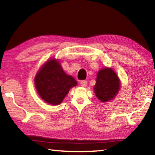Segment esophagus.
Returning <instances> with one entry per match:
<instances>
[{
    "mask_svg": "<svg viewBox=\"0 0 155 155\" xmlns=\"http://www.w3.org/2000/svg\"><path fill=\"white\" fill-rule=\"evenodd\" d=\"M80 84L82 87H86L87 85V81H81L80 82Z\"/></svg>",
    "mask_w": 155,
    "mask_h": 155,
    "instance_id": "34e87169",
    "label": "esophagus"
}]
</instances>
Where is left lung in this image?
Returning <instances> with one entry per match:
<instances>
[{
	"mask_svg": "<svg viewBox=\"0 0 155 155\" xmlns=\"http://www.w3.org/2000/svg\"><path fill=\"white\" fill-rule=\"evenodd\" d=\"M94 93L103 103L114 99L120 89V81L116 73L111 68L100 70L97 74Z\"/></svg>",
	"mask_w": 155,
	"mask_h": 155,
	"instance_id": "left-lung-1",
	"label": "left lung"
}]
</instances>
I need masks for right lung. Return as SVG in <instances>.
I'll use <instances>...</instances> for the list:
<instances>
[{
	"mask_svg": "<svg viewBox=\"0 0 155 155\" xmlns=\"http://www.w3.org/2000/svg\"><path fill=\"white\" fill-rule=\"evenodd\" d=\"M34 81L39 96L52 105L61 103L70 89L77 85V81L65 74L55 59H51L42 65Z\"/></svg>",
	"mask_w": 155,
	"mask_h": 155,
	"instance_id": "add662e5",
	"label": "right lung"
}]
</instances>
